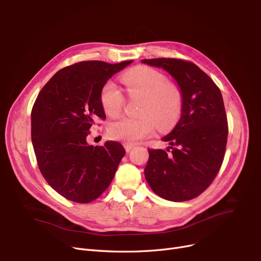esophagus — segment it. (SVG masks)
Here are the masks:
<instances>
[{"label": "esophagus", "instance_id": "esophagus-1", "mask_svg": "<svg viewBox=\"0 0 261 261\" xmlns=\"http://www.w3.org/2000/svg\"><path fill=\"white\" fill-rule=\"evenodd\" d=\"M134 147V145L133 144H128V143H124V148H125V151L126 152H129L132 148Z\"/></svg>", "mask_w": 261, "mask_h": 261}]
</instances>
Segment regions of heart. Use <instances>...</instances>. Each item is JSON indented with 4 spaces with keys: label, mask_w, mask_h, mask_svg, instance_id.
<instances>
[{
    "label": "heart",
    "mask_w": 261,
    "mask_h": 261,
    "mask_svg": "<svg viewBox=\"0 0 261 261\" xmlns=\"http://www.w3.org/2000/svg\"><path fill=\"white\" fill-rule=\"evenodd\" d=\"M122 83L130 97L143 98L139 118H121L111 122L108 134L113 139L128 144L150 137L156 129L169 128L181 111L182 97L178 87L169 83L164 73L150 67H136L122 76ZM101 102L108 116H118L125 98L118 86L108 82L101 91Z\"/></svg>",
    "instance_id": "obj_1"
}]
</instances>
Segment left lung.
Wrapping results in <instances>:
<instances>
[{
  "mask_svg": "<svg viewBox=\"0 0 261 261\" xmlns=\"http://www.w3.org/2000/svg\"><path fill=\"white\" fill-rule=\"evenodd\" d=\"M141 63L166 70L182 97L180 119L163 138L170 146L167 151L148 150L145 179L168 201L192 200L213 182L224 159L228 127L221 91L190 61L154 58Z\"/></svg>",
  "mask_w": 261,
  "mask_h": 261,
  "instance_id": "8db88e82",
  "label": "left lung"
}]
</instances>
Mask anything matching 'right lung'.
<instances>
[{
  "mask_svg": "<svg viewBox=\"0 0 261 261\" xmlns=\"http://www.w3.org/2000/svg\"><path fill=\"white\" fill-rule=\"evenodd\" d=\"M81 61L58 71L37 96L32 110V141L41 174L60 195L90 203L113 180L125 150L121 143L87 142L96 119H105L101 91L130 65Z\"/></svg>",
  "mask_w": 261,
  "mask_h": 261,
  "instance_id": "right-lung-1",
  "label": "right lung"
}]
</instances>
